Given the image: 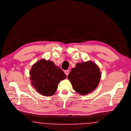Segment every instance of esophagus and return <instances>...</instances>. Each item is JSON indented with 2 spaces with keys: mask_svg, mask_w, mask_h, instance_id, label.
<instances>
[{
  "mask_svg": "<svg viewBox=\"0 0 131 131\" xmlns=\"http://www.w3.org/2000/svg\"><path fill=\"white\" fill-rule=\"evenodd\" d=\"M64 73L68 76L69 74V71L68 70H66V71H64Z\"/></svg>",
  "mask_w": 131,
  "mask_h": 131,
  "instance_id": "obj_1",
  "label": "esophagus"
}]
</instances>
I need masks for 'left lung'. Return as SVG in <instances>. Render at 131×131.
Instances as JSON below:
<instances>
[{
  "label": "left lung",
  "instance_id": "left-lung-1",
  "mask_svg": "<svg viewBox=\"0 0 131 131\" xmlns=\"http://www.w3.org/2000/svg\"><path fill=\"white\" fill-rule=\"evenodd\" d=\"M101 75L98 67L93 62L88 61L77 63L68 78L75 91L84 95L90 93L97 88Z\"/></svg>",
  "mask_w": 131,
  "mask_h": 131
}]
</instances>
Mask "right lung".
Returning a JSON list of instances; mask_svg holds the SVG:
<instances>
[{"label": "right lung", "mask_w": 131, "mask_h": 131, "mask_svg": "<svg viewBox=\"0 0 131 131\" xmlns=\"http://www.w3.org/2000/svg\"><path fill=\"white\" fill-rule=\"evenodd\" d=\"M32 85L38 93L50 96L56 92L59 82L66 75L53 61L42 59L34 63L30 72Z\"/></svg>", "instance_id": "right-lung-1"}]
</instances>
